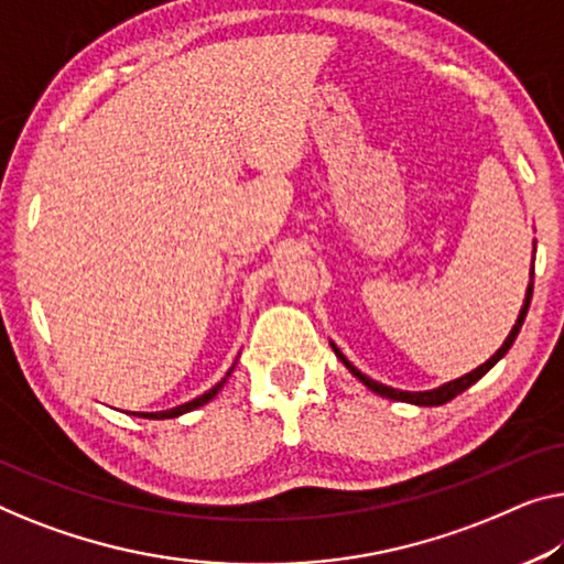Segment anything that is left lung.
<instances>
[{
    "mask_svg": "<svg viewBox=\"0 0 564 564\" xmlns=\"http://www.w3.org/2000/svg\"><path fill=\"white\" fill-rule=\"evenodd\" d=\"M532 291H534V285L529 283V291H527V301H524V308H522V314H519V318H517V324H514V329H511V334L507 336V341L501 344V349L497 351V355H494L489 362H484L481 367H476L474 372H468V375H464V377H458V380H453V382H448V384H443V388H438V390H427V392H402V390H392V388H388V384H380V382H375V380H369L367 375H362L359 372V369L355 367V365H349V359L341 355L339 349L334 347V351H336V357L341 359L344 365H347V369L355 377H359V380H362L369 390L372 392H377V394H382V398H390V400H402V402H415V405H443V402H448V400H453L456 398V394H460L464 390H468L470 384L474 382H478L481 380V377L489 372V369L499 362V359L507 355L509 351V347L511 344H514V339H517V334H519V329H522V324H524V318H527V311H529V301H532Z\"/></svg>",
    "mask_w": 564,
    "mask_h": 564,
    "instance_id": "left-lung-1",
    "label": "left lung"
}]
</instances>
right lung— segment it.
<instances>
[{"label": "right lung", "instance_id": "1", "mask_svg": "<svg viewBox=\"0 0 564 564\" xmlns=\"http://www.w3.org/2000/svg\"><path fill=\"white\" fill-rule=\"evenodd\" d=\"M230 375V372H228ZM225 380H228V377H225ZM225 380L223 382H217L213 390L209 392H205V394H199V398H195L192 402H184V405H180V408H172V410H162V413H139L141 417H149V420H166V417H176V415H182V413H189V410H195V408H199V405H205V402H209L215 398L217 392H220V388L225 384ZM137 415V413H133Z\"/></svg>", "mask_w": 564, "mask_h": 564}]
</instances>
